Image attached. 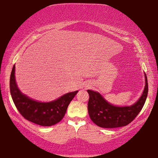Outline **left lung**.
<instances>
[{
  "mask_svg": "<svg viewBox=\"0 0 158 158\" xmlns=\"http://www.w3.org/2000/svg\"><path fill=\"white\" fill-rule=\"evenodd\" d=\"M145 86L142 96L131 106H116L106 102L99 93L87 90L89 95L88 112L91 121L105 128L125 126L133 121L143 109L148 96V84L145 73Z\"/></svg>",
  "mask_w": 158,
  "mask_h": 158,
  "instance_id": "8db88e82",
  "label": "left lung"
}]
</instances>
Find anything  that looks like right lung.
<instances>
[{
  "instance_id": "right-lung-1",
  "label": "right lung",
  "mask_w": 158,
  "mask_h": 158,
  "mask_svg": "<svg viewBox=\"0 0 158 158\" xmlns=\"http://www.w3.org/2000/svg\"><path fill=\"white\" fill-rule=\"evenodd\" d=\"M15 64L10 78V90L13 101L20 114L30 122L42 126H51L64 116L69 103L78 91L69 92L51 102H39L27 97L19 90L15 78Z\"/></svg>"
}]
</instances>
